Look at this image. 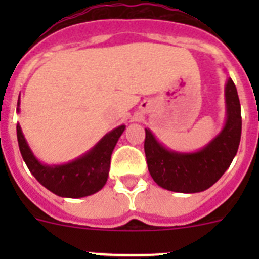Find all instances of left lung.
Instances as JSON below:
<instances>
[{"mask_svg": "<svg viewBox=\"0 0 259 259\" xmlns=\"http://www.w3.org/2000/svg\"><path fill=\"white\" fill-rule=\"evenodd\" d=\"M224 98L226 123L222 131L197 152L168 149L145 128L144 149L148 170L159 187L179 193H197L210 188L226 172L239 149L242 124L237 89L231 77L226 83Z\"/></svg>", "mask_w": 259, "mask_h": 259, "instance_id": "1", "label": "left lung"}]
</instances>
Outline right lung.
I'll return each mask as SVG.
<instances>
[{"label": "right lung", "mask_w": 259, "mask_h": 259, "mask_svg": "<svg viewBox=\"0 0 259 259\" xmlns=\"http://www.w3.org/2000/svg\"><path fill=\"white\" fill-rule=\"evenodd\" d=\"M19 105L18 100V113ZM124 130V124L114 128L85 154L63 164L41 163L32 153L19 123L17 124V136L23 159L40 184L59 197L80 198L101 191L106 184L111 154Z\"/></svg>", "instance_id": "right-lung-1"}]
</instances>
